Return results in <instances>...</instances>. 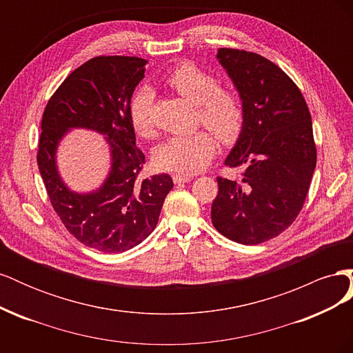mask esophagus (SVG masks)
<instances>
[{
	"instance_id": "obj_1",
	"label": "esophagus",
	"mask_w": 353,
	"mask_h": 353,
	"mask_svg": "<svg viewBox=\"0 0 353 353\" xmlns=\"http://www.w3.org/2000/svg\"><path fill=\"white\" fill-rule=\"evenodd\" d=\"M191 179H193V176H191V175H181V174L174 175V183L175 184H185V183H190Z\"/></svg>"
}]
</instances>
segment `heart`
Returning a JSON list of instances; mask_svg holds the SVG:
<instances>
[{
    "label": "heart",
    "instance_id": "obj_1",
    "mask_svg": "<svg viewBox=\"0 0 353 353\" xmlns=\"http://www.w3.org/2000/svg\"><path fill=\"white\" fill-rule=\"evenodd\" d=\"M165 83L188 103L197 105L199 121L206 125L221 141H234L241 132L244 109L239 95L221 90L219 81L201 70L194 63L183 61L165 74ZM153 94L138 90L130 103V119L134 131L144 138L152 137ZM215 154V140L208 131L174 135L154 150L156 165L181 175L194 174L205 168Z\"/></svg>",
    "mask_w": 353,
    "mask_h": 353
}]
</instances>
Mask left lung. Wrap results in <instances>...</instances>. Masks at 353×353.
I'll return each instance as SVG.
<instances>
[{
    "instance_id": "obj_1",
    "label": "left lung",
    "mask_w": 353,
    "mask_h": 353,
    "mask_svg": "<svg viewBox=\"0 0 353 353\" xmlns=\"http://www.w3.org/2000/svg\"><path fill=\"white\" fill-rule=\"evenodd\" d=\"M218 61L239 91L244 123L225 159L244 168L241 181L218 176L212 223L222 236L259 244L292 225L316 165L311 113L297 85L250 51L219 48Z\"/></svg>"
}]
</instances>
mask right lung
<instances>
[{"mask_svg": "<svg viewBox=\"0 0 353 353\" xmlns=\"http://www.w3.org/2000/svg\"><path fill=\"white\" fill-rule=\"evenodd\" d=\"M145 65L140 57H94L63 81L42 114L37 160L51 205L74 239L103 253H122L150 236L174 187L168 174L140 178L145 157L135 145L130 103ZM73 127L104 134L111 148L110 174L90 194L72 192L57 169L58 144Z\"/></svg>", "mask_w": 353, "mask_h": 353, "instance_id": "add662e5", "label": "right lung"}]
</instances>
